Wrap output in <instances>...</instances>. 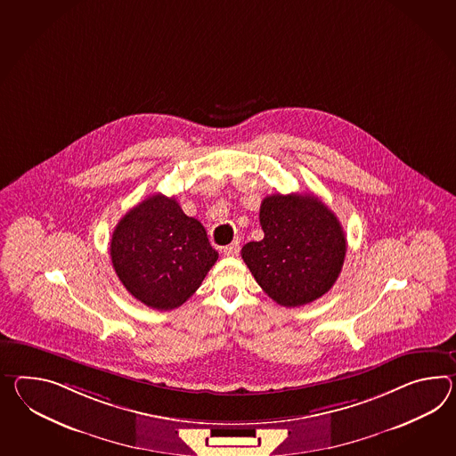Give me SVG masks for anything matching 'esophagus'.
Listing matches in <instances>:
<instances>
[{"mask_svg":"<svg viewBox=\"0 0 456 456\" xmlns=\"http://www.w3.org/2000/svg\"><path fill=\"white\" fill-rule=\"evenodd\" d=\"M240 252V240H233L232 244L224 247V254L229 256H235Z\"/></svg>","mask_w":456,"mask_h":456,"instance_id":"esophagus-1","label":"esophagus"}]
</instances>
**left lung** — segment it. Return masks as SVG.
I'll use <instances>...</instances> for the list:
<instances>
[{
	"label": "left lung",
	"mask_w": 456,
	"mask_h": 456,
	"mask_svg": "<svg viewBox=\"0 0 456 456\" xmlns=\"http://www.w3.org/2000/svg\"><path fill=\"white\" fill-rule=\"evenodd\" d=\"M264 239L242 247L245 265L278 305L295 308L333 287L345 264V231L313 194H272L262 200Z\"/></svg>",
	"instance_id": "1"
}]
</instances>
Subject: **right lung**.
<instances>
[{
	"instance_id": "1",
	"label": "right lung",
	"mask_w": 456,
	"mask_h": 456,
	"mask_svg": "<svg viewBox=\"0 0 456 456\" xmlns=\"http://www.w3.org/2000/svg\"><path fill=\"white\" fill-rule=\"evenodd\" d=\"M111 264L123 287L153 310H175L200 289L219 254L178 200L153 194L111 233Z\"/></svg>"
}]
</instances>
